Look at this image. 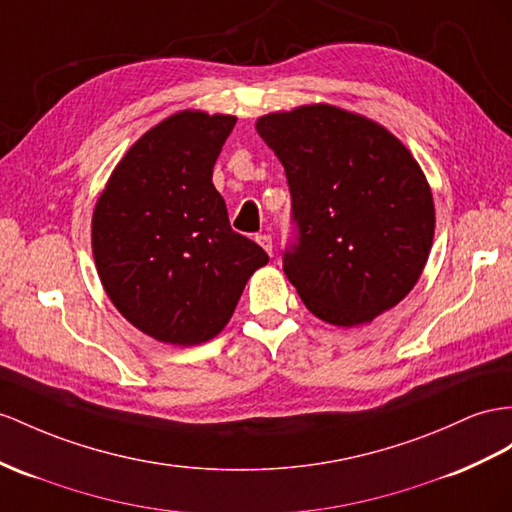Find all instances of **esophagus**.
I'll return each instance as SVG.
<instances>
[{"mask_svg":"<svg viewBox=\"0 0 512 512\" xmlns=\"http://www.w3.org/2000/svg\"><path fill=\"white\" fill-rule=\"evenodd\" d=\"M257 242L266 248L268 255H272V235H268V233H259V235H257Z\"/></svg>","mask_w":512,"mask_h":512,"instance_id":"34e87169","label":"esophagus"}]
</instances>
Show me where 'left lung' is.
<instances>
[{"instance_id": "1", "label": "left lung", "mask_w": 512, "mask_h": 512, "mask_svg": "<svg viewBox=\"0 0 512 512\" xmlns=\"http://www.w3.org/2000/svg\"><path fill=\"white\" fill-rule=\"evenodd\" d=\"M292 194L283 270L305 307L335 326L372 322L422 274L435 205L422 168L381 125L333 106L261 116Z\"/></svg>"}]
</instances>
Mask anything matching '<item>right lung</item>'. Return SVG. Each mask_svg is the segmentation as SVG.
Segmentation results:
<instances>
[{"mask_svg": "<svg viewBox=\"0 0 512 512\" xmlns=\"http://www.w3.org/2000/svg\"><path fill=\"white\" fill-rule=\"evenodd\" d=\"M235 116L179 112L114 168L93 214V255L114 307L157 342L218 335L264 248L231 229L212 173Z\"/></svg>", "mask_w": 512, "mask_h": 512, "instance_id": "obj_1", "label": "right lung"}]
</instances>
